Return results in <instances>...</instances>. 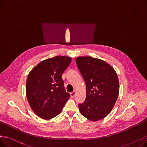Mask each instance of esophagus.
I'll return each mask as SVG.
<instances>
[{
  "label": "esophagus",
  "mask_w": 147,
  "mask_h": 147,
  "mask_svg": "<svg viewBox=\"0 0 147 147\" xmlns=\"http://www.w3.org/2000/svg\"><path fill=\"white\" fill-rule=\"evenodd\" d=\"M75 94H76V92H75V91H73V92H71V93H70V96H71V98H73V97L74 96Z\"/></svg>",
  "instance_id": "esophagus-1"
}]
</instances>
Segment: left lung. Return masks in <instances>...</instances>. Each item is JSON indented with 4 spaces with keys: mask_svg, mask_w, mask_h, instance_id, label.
Returning <instances> with one entry per match:
<instances>
[{
    "mask_svg": "<svg viewBox=\"0 0 147 147\" xmlns=\"http://www.w3.org/2000/svg\"><path fill=\"white\" fill-rule=\"evenodd\" d=\"M76 61L86 86V99L79 104L80 113L91 121L101 120L111 112L118 98L117 74L101 59L79 57Z\"/></svg>",
    "mask_w": 147,
    "mask_h": 147,
    "instance_id": "1",
    "label": "left lung"
}]
</instances>
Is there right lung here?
Instances as JSON below:
<instances>
[{
	"instance_id": "right-lung-1",
	"label": "right lung",
	"mask_w": 147,
	"mask_h": 147,
	"mask_svg": "<svg viewBox=\"0 0 147 147\" xmlns=\"http://www.w3.org/2000/svg\"><path fill=\"white\" fill-rule=\"evenodd\" d=\"M71 58L57 56L38 64L28 75L26 95L32 110L38 117L50 119L58 115L70 95L66 92L62 75Z\"/></svg>"
}]
</instances>
